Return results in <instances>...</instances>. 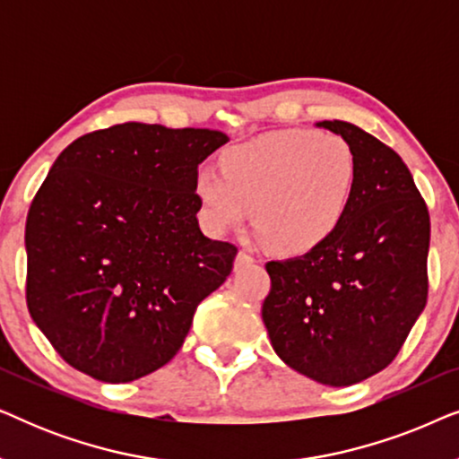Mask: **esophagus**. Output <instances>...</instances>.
<instances>
[{"mask_svg": "<svg viewBox=\"0 0 459 459\" xmlns=\"http://www.w3.org/2000/svg\"><path fill=\"white\" fill-rule=\"evenodd\" d=\"M253 263H255V256H253V255H248V253H244V250H240V253L236 255L234 265H236V269H242V267L253 265Z\"/></svg>", "mask_w": 459, "mask_h": 459, "instance_id": "obj_1", "label": "esophagus"}]
</instances>
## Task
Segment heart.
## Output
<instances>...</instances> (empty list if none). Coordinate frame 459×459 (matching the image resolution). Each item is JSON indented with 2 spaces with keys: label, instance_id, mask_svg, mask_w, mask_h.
I'll list each match as a JSON object with an SVG mask.
<instances>
[{
  "label": "heart",
  "instance_id": "1",
  "mask_svg": "<svg viewBox=\"0 0 459 459\" xmlns=\"http://www.w3.org/2000/svg\"><path fill=\"white\" fill-rule=\"evenodd\" d=\"M221 171L206 165L194 190L204 223L223 234L250 217L256 234L281 255H305L347 217L359 169L351 143L313 129L273 131L221 152Z\"/></svg>",
  "mask_w": 459,
  "mask_h": 459
}]
</instances>
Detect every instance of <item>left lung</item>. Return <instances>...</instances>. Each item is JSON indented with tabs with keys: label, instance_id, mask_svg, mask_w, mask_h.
Segmentation results:
<instances>
[{
	"label": "left lung",
	"instance_id": "1",
	"mask_svg": "<svg viewBox=\"0 0 459 459\" xmlns=\"http://www.w3.org/2000/svg\"><path fill=\"white\" fill-rule=\"evenodd\" d=\"M317 125L353 148V204L322 247L267 263L272 288L261 316L286 366L322 385L351 386L397 357L424 309L430 217L393 148L353 123Z\"/></svg>",
	"mask_w": 459,
	"mask_h": 459
}]
</instances>
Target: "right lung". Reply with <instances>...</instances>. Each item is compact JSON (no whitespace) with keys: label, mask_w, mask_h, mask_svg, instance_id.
Instances as JSON below:
<instances>
[{"label":"right lung","mask_w":459,"mask_h":459,"mask_svg":"<svg viewBox=\"0 0 459 459\" xmlns=\"http://www.w3.org/2000/svg\"><path fill=\"white\" fill-rule=\"evenodd\" d=\"M230 137L123 123L62 150L27 215V307L68 366L131 382L173 359L238 248L198 228V165Z\"/></svg>","instance_id":"right-lung-1"}]
</instances>
